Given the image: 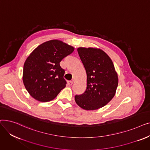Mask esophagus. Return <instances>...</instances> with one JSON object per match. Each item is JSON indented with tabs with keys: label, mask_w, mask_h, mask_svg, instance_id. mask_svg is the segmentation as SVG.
<instances>
[{
	"label": "esophagus",
	"mask_w": 150,
	"mask_h": 150,
	"mask_svg": "<svg viewBox=\"0 0 150 150\" xmlns=\"http://www.w3.org/2000/svg\"><path fill=\"white\" fill-rule=\"evenodd\" d=\"M67 84H68V85H69V86L72 85V84H73V81H72V80L68 81H67Z\"/></svg>",
	"instance_id": "esophagus-1"
}]
</instances>
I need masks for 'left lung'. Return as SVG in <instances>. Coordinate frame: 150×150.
I'll list each match as a JSON object with an SVG mask.
<instances>
[{
    "mask_svg": "<svg viewBox=\"0 0 150 150\" xmlns=\"http://www.w3.org/2000/svg\"><path fill=\"white\" fill-rule=\"evenodd\" d=\"M77 50L87 74V88L81 95L75 96V102L85 110L98 109L114 97L119 83L117 74L104 51L92 47H79Z\"/></svg>",
    "mask_w": 150,
    "mask_h": 150,
    "instance_id": "8db88e82",
    "label": "left lung"
}]
</instances>
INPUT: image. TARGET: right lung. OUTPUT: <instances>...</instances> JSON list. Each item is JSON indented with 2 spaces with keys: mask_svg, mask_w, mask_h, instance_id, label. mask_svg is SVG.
I'll return each mask as SVG.
<instances>
[{
  "mask_svg": "<svg viewBox=\"0 0 150 150\" xmlns=\"http://www.w3.org/2000/svg\"><path fill=\"white\" fill-rule=\"evenodd\" d=\"M74 51V47L53 39L30 53L23 65L22 80L31 97L41 102L49 101L66 87L65 71L59 62Z\"/></svg>",
  "mask_w": 150,
  "mask_h": 150,
  "instance_id": "1",
  "label": "right lung"
}]
</instances>
